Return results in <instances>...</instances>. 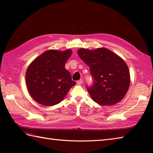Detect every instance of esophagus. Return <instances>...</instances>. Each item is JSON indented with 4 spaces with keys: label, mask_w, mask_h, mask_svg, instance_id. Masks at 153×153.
<instances>
[{
    "label": "esophagus",
    "mask_w": 153,
    "mask_h": 153,
    "mask_svg": "<svg viewBox=\"0 0 153 153\" xmlns=\"http://www.w3.org/2000/svg\"><path fill=\"white\" fill-rule=\"evenodd\" d=\"M82 83H83V80H82V79H80V80H79L76 81V84H78V85H80V84H82Z\"/></svg>",
    "instance_id": "34e87169"
}]
</instances>
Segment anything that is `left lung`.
Here are the masks:
<instances>
[{"label":"left lung","mask_w":153,"mask_h":153,"mask_svg":"<svg viewBox=\"0 0 153 153\" xmlns=\"http://www.w3.org/2000/svg\"><path fill=\"white\" fill-rule=\"evenodd\" d=\"M80 58L89 67L93 85L87 86L92 99L101 105L119 102L129 89L130 75L124 60L107 48H80Z\"/></svg>","instance_id":"1"}]
</instances>
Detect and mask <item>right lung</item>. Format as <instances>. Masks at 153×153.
<instances>
[{
    "mask_svg": "<svg viewBox=\"0 0 153 153\" xmlns=\"http://www.w3.org/2000/svg\"><path fill=\"white\" fill-rule=\"evenodd\" d=\"M72 51L50 50L36 58L27 68L25 80L30 95L44 106L59 103L76 84L65 68Z\"/></svg>",
    "mask_w": 153,
    "mask_h": 153,
    "instance_id": "add662e5",
    "label": "right lung"
}]
</instances>
